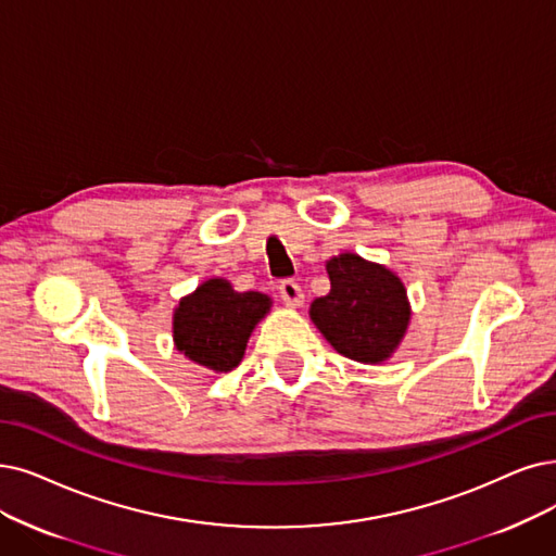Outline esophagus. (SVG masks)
Segmentation results:
<instances>
[{
	"label": "esophagus",
	"instance_id": "obj_1",
	"mask_svg": "<svg viewBox=\"0 0 556 556\" xmlns=\"http://www.w3.org/2000/svg\"><path fill=\"white\" fill-rule=\"evenodd\" d=\"M278 292H280V299H282L287 305L296 307V305L303 303V290H301V285H299L296 280H292V278L280 280Z\"/></svg>",
	"mask_w": 556,
	"mask_h": 556
}]
</instances>
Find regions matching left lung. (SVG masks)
<instances>
[{
	"label": "left lung",
	"mask_w": 556,
	"mask_h": 556,
	"mask_svg": "<svg viewBox=\"0 0 556 556\" xmlns=\"http://www.w3.org/2000/svg\"><path fill=\"white\" fill-rule=\"evenodd\" d=\"M330 292L313 301L309 317L338 353L358 363H383L402 342L410 309L390 269L353 253L328 260Z\"/></svg>",
	"instance_id": "8db88e82"
}]
</instances>
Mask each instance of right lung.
Here are the masks:
<instances>
[{
	"mask_svg": "<svg viewBox=\"0 0 556 556\" xmlns=\"http://www.w3.org/2000/svg\"><path fill=\"white\" fill-rule=\"evenodd\" d=\"M269 305V296L260 292H235L228 280H207L175 309V346L212 371H230Z\"/></svg>",
	"mask_w": 556,
	"mask_h": 556,
	"instance_id": "obj_1",
	"label": "right lung"
}]
</instances>
